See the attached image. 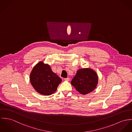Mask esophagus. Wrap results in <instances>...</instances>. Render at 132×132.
I'll return each instance as SVG.
<instances>
[{
	"mask_svg": "<svg viewBox=\"0 0 132 132\" xmlns=\"http://www.w3.org/2000/svg\"><path fill=\"white\" fill-rule=\"evenodd\" d=\"M64 80H66V81H69L70 80V78L69 77H67V78H64Z\"/></svg>",
	"mask_w": 132,
	"mask_h": 132,
	"instance_id": "obj_1",
	"label": "esophagus"
}]
</instances>
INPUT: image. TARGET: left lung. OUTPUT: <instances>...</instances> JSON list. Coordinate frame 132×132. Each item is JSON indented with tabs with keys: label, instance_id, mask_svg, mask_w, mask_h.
Here are the masks:
<instances>
[{
	"label": "left lung",
	"instance_id": "left-lung-1",
	"mask_svg": "<svg viewBox=\"0 0 132 132\" xmlns=\"http://www.w3.org/2000/svg\"><path fill=\"white\" fill-rule=\"evenodd\" d=\"M97 73L91 69H79L71 81V85L80 94L86 95L92 92L98 84Z\"/></svg>",
	"mask_w": 132,
	"mask_h": 132
}]
</instances>
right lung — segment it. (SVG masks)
I'll return each instance as SVG.
<instances>
[{
	"instance_id": "1",
	"label": "right lung",
	"mask_w": 132,
	"mask_h": 132,
	"mask_svg": "<svg viewBox=\"0 0 132 132\" xmlns=\"http://www.w3.org/2000/svg\"><path fill=\"white\" fill-rule=\"evenodd\" d=\"M30 80L34 89L45 96L53 94L62 81L61 78L52 71L50 66L43 62L34 66L30 74Z\"/></svg>"
}]
</instances>
